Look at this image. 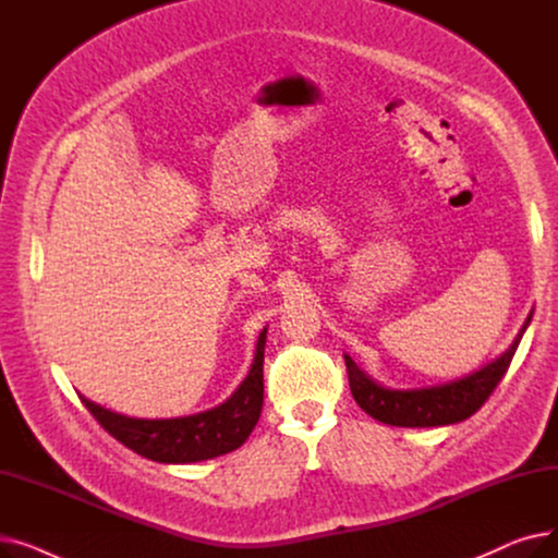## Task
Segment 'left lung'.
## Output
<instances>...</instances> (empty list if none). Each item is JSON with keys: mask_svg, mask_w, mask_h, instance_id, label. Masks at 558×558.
Segmentation results:
<instances>
[{"mask_svg": "<svg viewBox=\"0 0 558 558\" xmlns=\"http://www.w3.org/2000/svg\"><path fill=\"white\" fill-rule=\"evenodd\" d=\"M534 310L526 314L522 328L505 353L480 366L477 371L461 375L444 385L421 389H391L379 385L364 373L350 355H343L348 368L350 393L364 412L385 425L393 427H441L471 418L488 400L493 389L505 377L524 330L532 324Z\"/></svg>", "mask_w": 558, "mask_h": 558, "instance_id": "1", "label": "left lung"}]
</instances>
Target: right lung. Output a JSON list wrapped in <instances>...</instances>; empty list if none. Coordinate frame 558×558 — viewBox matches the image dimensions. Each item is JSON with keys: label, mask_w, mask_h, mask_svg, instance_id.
<instances>
[{"label": "right lung", "mask_w": 558, "mask_h": 558, "mask_svg": "<svg viewBox=\"0 0 558 558\" xmlns=\"http://www.w3.org/2000/svg\"><path fill=\"white\" fill-rule=\"evenodd\" d=\"M264 343H267V328L257 337L255 357L242 385L223 402L198 414L179 418H133L110 412L85 396H81V400L110 436L140 457L158 463L215 459L238 450L259 421L264 402Z\"/></svg>", "instance_id": "right-lung-1"}]
</instances>
